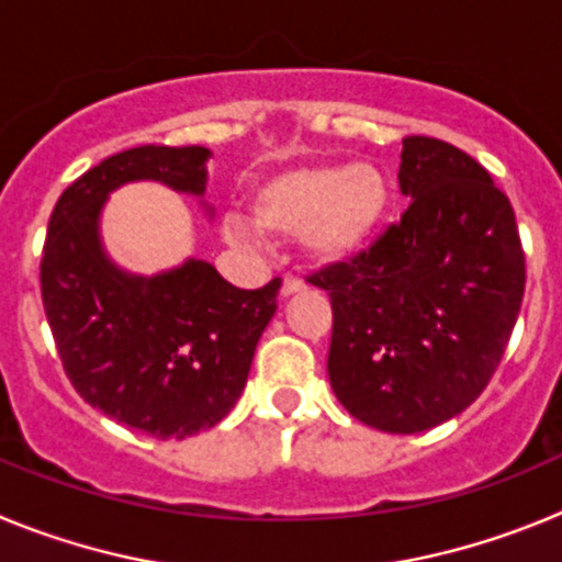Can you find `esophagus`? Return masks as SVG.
I'll use <instances>...</instances> for the list:
<instances>
[{
	"label": "esophagus",
	"instance_id": "1",
	"mask_svg": "<svg viewBox=\"0 0 562 562\" xmlns=\"http://www.w3.org/2000/svg\"><path fill=\"white\" fill-rule=\"evenodd\" d=\"M306 284L301 281V278L295 276H286L284 284H281V297H290V295H297V292H304Z\"/></svg>",
	"mask_w": 562,
	"mask_h": 562
}]
</instances>
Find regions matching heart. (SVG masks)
I'll use <instances>...</instances> for the list:
<instances>
[{"mask_svg":"<svg viewBox=\"0 0 562 562\" xmlns=\"http://www.w3.org/2000/svg\"><path fill=\"white\" fill-rule=\"evenodd\" d=\"M394 188L374 162H310L272 173L250 196V220L231 213L225 238L258 250L265 236L301 238V250L321 267L355 261L389 220Z\"/></svg>","mask_w":562,"mask_h":562,"instance_id":"obj_1","label":"heart"}]
</instances>
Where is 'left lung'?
<instances>
[{"label":"left lung","mask_w":562,"mask_h":562,"mask_svg":"<svg viewBox=\"0 0 562 562\" xmlns=\"http://www.w3.org/2000/svg\"><path fill=\"white\" fill-rule=\"evenodd\" d=\"M400 225L310 281L331 297L329 382L355 419L422 434L470 408L498 369L526 286L515 211L434 137L402 140Z\"/></svg>","instance_id":"1"}]
</instances>
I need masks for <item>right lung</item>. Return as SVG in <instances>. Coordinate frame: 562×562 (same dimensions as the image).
<instances>
[{
  "label": "right lung",
  "instance_id": "obj_1",
  "mask_svg": "<svg viewBox=\"0 0 562 562\" xmlns=\"http://www.w3.org/2000/svg\"><path fill=\"white\" fill-rule=\"evenodd\" d=\"M207 160L205 146L112 154L61 193L44 241L42 301L72 389L154 439H186L231 414L281 290L278 278L238 290L202 258L140 276L103 247V205L128 182H162L213 216Z\"/></svg>",
  "mask_w": 562,
  "mask_h": 562
}]
</instances>
